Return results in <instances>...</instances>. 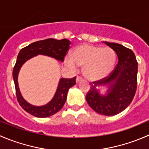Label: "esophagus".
I'll return each mask as SVG.
<instances>
[{"label": "esophagus", "instance_id": "34e87169", "mask_svg": "<svg viewBox=\"0 0 149 149\" xmlns=\"http://www.w3.org/2000/svg\"><path fill=\"white\" fill-rule=\"evenodd\" d=\"M82 79H83V78L81 77V76H77V77H76V82H79L81 80H82Z\"/></svg>", "mask_w": 149, "mask_h": 149}]
</instances>
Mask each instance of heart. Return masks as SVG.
<instances>
[{"mask_svg": "<svg viewBox=\"0 0 149 149\" xmlns=\"http://www.w3.org/2000/svg\"><path fill=\"white\" fill-rule=\"evenodd\" d=\"M115 59L114 52L111 48L83 44L75 49L71 57L65 59V64L73 69L76 65L83 66L88 79L99 80L111 72Z\"/></svg>", "mask_w": 149, "mask_h": 149, "instance_id": "heart-1", "label": "heart"}]
</instances>
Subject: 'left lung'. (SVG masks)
Returning a JSON list of instances; mask_svg holds the SVG:
<instances>
[{"instance_id": "1", "label": "left lung", "mask_w": 149, "mask_h": 149, "mask_svg": "<svg viewBox=\"0 0 149 149\" xmlns=\"http://www.w3.org/2000/svg\"><path fill=\"white\" fill-rule=\"evenodd\" d=\"M105 44L116 52L117 64L106 77L90 83L86 100L97 113L113 116L124 111L133 100L137 90L138 62L130 49L116 43L105 41ZM106 83L110 84L109 93L105 96L100 95L96 86Z\"/></svg>"}]
</instances>
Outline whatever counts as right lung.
I'll use <instances>...</instances> for the list:
<instances>
[{
  "mask_svg": "<svg viewBox=\"0 0 149 149\" xmlns=\"http://www.w3.org/2000/svg\"><path fill=\"white\" fill-rule=\"evenodd\" d=\"M70 41L65 38L61 40L48 38L30 44V45L22 49L19 52L17 62L13 70V79L15 85L16 95L20 106L30 114L38 118H45L57 113L65 102L68 89L76 84V77L75 76L72 79H60L57 92L51 102L44 106L36 107L26 102L20 93L17 81L20 68L24 62L37 54L49 56L63 62L65 57L70 49Z\"/></svg>",
  "mask_w": 149,
  "mask_h": 149,
  "instance_id": "1",
  "label": "right lung"
}]
</instances>
